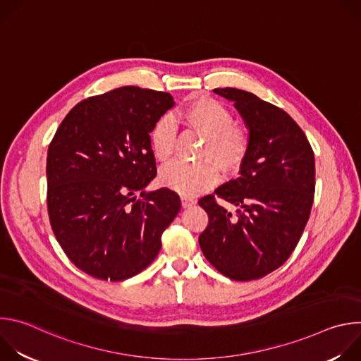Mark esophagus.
<instances>
[{
    "label": "esophagus",
    "mask_w": 361,
    "mask_h": 361,
    "mask_svg": "<svg viewBox=\"0 0 361 361\" xmlns=\"http://www.w3.org/2000/svg\"><path fill=\"white\" fill-rule=\"evenodd\" d=\"M194 204H195L194 198H191V197H181L183 209H188V207H191V205H194Z\"/></svg>",
    "instance_id": "esophagus-1"
}]
</instances>
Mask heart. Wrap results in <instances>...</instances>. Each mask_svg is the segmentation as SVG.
I'll return each instance as SVG.
<instances>
[{"label": "heart", "instance_id": "b5f03b06", "mask_svg": "<svg viewBox=\"0 0 361 361\" xmlns=\"http://www.w3.org/2000/svg\"><path fill=\"white\" fill-rule=\"evenodd\" d=\"M180 120L205 135L200 149L202 160L197 163L176 161L163 167L160 183L164 187L181 195H194L219 181V164L228 173L240 169L247 156L248 138L243 130L234 126L231 113L221 102L210 97L194 98L180 111ZM149 144L159 161L170 160L176 147V124L171 117L164 116L154 124Z\"/></svg>", "mask_w": 361, "mask_h": 361}]
</instances>
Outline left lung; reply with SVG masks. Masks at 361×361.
Wrapping results in <instances>:
<instances>
[{
  "label": "left lung",
  "instance_id": "8db88e82",
  "mask_svg": "<svg viewBox=\"0 0 361 361\" xmlns=\"http://www.w3.org/2000/svg\"><path fill=\"white\" fill-rule=\"evenodd\" d=\"M234 102L248 130L240 176L198 204L209 214L200 247L221 274L237 281L264 277L295 248L310 217L314 197V152L302 130L281 109L238 88H216Z\"/></svg>",
  "mask_w": 361,
  "mask_h": 361
}]
</instances>
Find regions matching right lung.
<instances>
[{"label": "right lung", "mask_w": 361, "mask_h": 361, "mask_svg": "<svg viewBox=\"0 0 361 361\" xmlns=\"http://www.w3.org/2000/svg\"><path fill=\"white\" fill-rule=\"evenodd\" d=\"M171 107L169 92L120 87L78 102L48 147L49 223L91 277L121 281L142 271L181 209L170 188L145 190L157 174L149 133Z\"/></svg>", "instance_id": "add662e5"}]
</instances>
